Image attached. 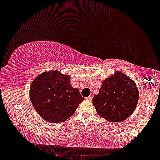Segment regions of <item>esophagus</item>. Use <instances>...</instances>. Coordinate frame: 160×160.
Returning a JSON list of instances; mask_svg holds the SVG:
<instances>
[{
  "mask_svg": "<svg viewBox=\"0 0 160 160\" xmlns=\"http://www.w3.org/2000/svg\"><path fill=\"white\" fill-rule=\"evenodd\" d=\"M86 100H88V101H92V95H89V97H87V98H86Z\"/></svg>",
  "mask_w": 160,
  "mask_h": 160,
  "instance_id": "34e87169",
  "label": "esophagus"
}]
</instances>
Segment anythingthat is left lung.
<instances>
[{
    "label": "left lung",
    "instance_id": "8db88e82",
    "mask_svg": "<svg viewBox=\"0 0 160 160\" xmlns=\"http://www.w3.org/2000/svg\"><path fill=\"white\" fill-rule=\"evenodd\" d=\"M138 91L132 80L121 72L104 80L92 104L99 116L110 122H121L135 111Z\"/></svg>",
    "mask_w": 160,
    "mask_h": 160
}]
</instances>
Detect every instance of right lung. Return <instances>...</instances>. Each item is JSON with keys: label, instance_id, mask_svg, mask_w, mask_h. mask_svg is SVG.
Returning <instances> with one entry per match:
<instances>
[{"label": "right lung", "instance_id": "obj_1", "mask_svg": "<svg viewBox=\"0 0 160 160\" xmlns=\"http://www.w3.org/2000/svg\"><path fill=\"white\" fill-rule=\"evenodd\" d=\"M31 102L43 120L62 122L74 113L84 100L78 89L70 84V77L49 71L37 77L30 87Z\"/></svg>", "mask_w": 160, "mask_h": 160}]
</instances>
